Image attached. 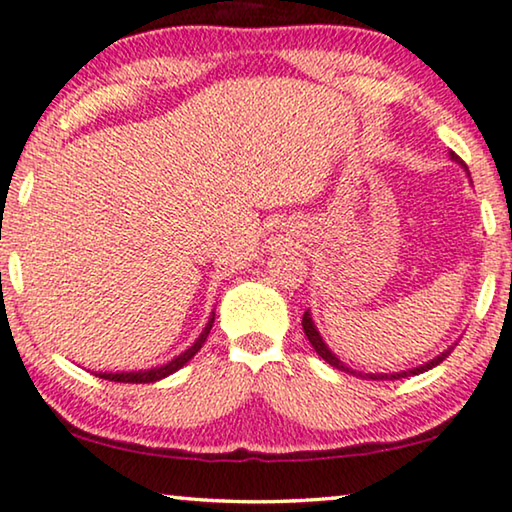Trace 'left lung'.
<instances>
[{"label":"left lung","mask_w":512,"mask_h":512,"mask_svg":"<svg viewBox=\"0 0 512 512\" xmlns=\"http://www.w3.org/2000/svg\"><path fill=\"white\" fill-rule=\"evenodd\" d=\"M452 160L455 162H462L459 160V157L452 153ZM466 167V164H464ZM301 325H304V331H306V336H308V341H311V345L315 348V352H318V355L325 359L327 364H331L334 366V369H338V371H345V373H352V376H359V378H371V380H401V378H408V376H417V373H424L427 369H434V366H438L443 362L445 357L450 355V350H445V352H441V355H438L436 359H431V362H427V364H422V366H417V369H410V371H401V373H390V376H387V373H359V371H352V369H348V366H345L341 359H338L334 352H331L329 348H327V343L322 341V336H320V331L315 329V325H313V318L311 315H308V311L304 313V318H301Z\"/></svg>","instance_id":"8db88e82"}]
</instances>
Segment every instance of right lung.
Returning <instances> with one entry per match:
<instances>
[{"instance_id": "right-lung-1", "label": "right lung", "mask_w": 512, "mask_h": 512, "mask_svg": "<svg viewBox=\"0 0 512 512\" xmlns=\"http://www.w3.org/2000/svg\"><path fill=\"white\" fill-rule=\"evenodd\" d=\"M213 320H215V315H211V320H208V325L204 327V331H201V336L197 338V341H194V345H190V348H187L185 352H181V355H178L176 359H171L169 364L157 366V369H150V371L97 373V376L104 378V380H113V383H136V385H139V383H155V380L167 378V376H171V373H176L178 369H181V366H185L187 362H190V359L201 350V345H204L208 331H211V327H213Z\"/></svg>"}]
</instances>
